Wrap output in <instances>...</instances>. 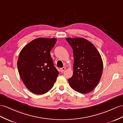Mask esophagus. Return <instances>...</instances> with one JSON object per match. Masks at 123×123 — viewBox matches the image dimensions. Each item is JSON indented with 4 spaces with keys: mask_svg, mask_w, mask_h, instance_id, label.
I'll use <instances>...</instances> for the list:
<instances>
[{
    "mask_svg": "<svg viewBox=\"0 0 123 123\" xmlns=\"http://www.w3.org/2000/svg\"><path fill=\"white\" fill-rule=\"evenodd\" d=\"M65 69H66L65 67H62V68H61V69H60V71H61L62 73V72H63Z\"/></svg>",
    "mask_w": 123,
    "mask_h": 123,
    "instance_id": "obj_1",
    "label": "esophagus"
}]
</instances>
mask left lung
Returning <instances> with one entry per match:
<instances>
[{
	"mask_svg": "<svg viewBox=\"0 0 123 123\" xmlns=\"http://www.w3.org/2000/svg\"><path fill=\"white\" fill-rule=\"evenodd\" d=\"M74 54L73 75L68 79L76 91L87 93L99 82L103 72V62L97 49L85 38H67Z\"/></svg>",
	"mask_w": 123,
	"mask_h": 123,
	"instance_id": "left-lung-1",
	"label": "left lung"
}]
</instances>
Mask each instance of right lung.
<instances>
[{
	"mask_svg": "<svg viewBox=\"0 0 123 123\" xmlns=\"http://www.w3.org/2000/svg\"><path fill=\"white\" fill-rule=\"evenodd\" d=\"M56 41L55 38L35 39L19 54L17 66L20 76L33 93L43 94L49 91L58 76L50 54Z\"/></svg>",
	"mask_w": 123,
	"mask_h": 123,
	"instance_id": "1",
	"label": "right lung"
}]
</instances>
